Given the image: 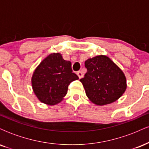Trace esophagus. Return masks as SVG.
Segmentation results:
<instances>
[{
    "mask_svg": "<svg viewBox=\"0 0 149 149\" xmlns=\"http://www.w3.org/2000/svg\"><path fill=\"white\" fill-rule=\"evenodd\" d=\"M77 76H78L79 78H81L82 77H83V73H82L81 71H78V72H77Z\"/></svg>",
    "mask_w": 149,
    "mask_h": 149,
    "instance_id": "obj_1",
    "label": "esophagus"
}]
</instances>
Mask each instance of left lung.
<instances>
[{"mask_svg":"<svg viewBox=\"0 0 149 149\" xmlns=\"http://www.w3.org/2000/svg\"><path fill=\"white\" fill-rule=\"evenodd\" d=\"M87 73L80 81L87 97L97 106H104L116 102L127 88L124 73L106 55L89 58L85 61Z\"/></svg>","mask_w":149,"mask_h":149,"instance_id":"8db88e82","label":"left lung"}]
</instances>
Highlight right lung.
Wrapping results in <instances>:
<instances>
[{
    "instance_id": "add662e5",
    "label": "right lung",
    "mask_w": 149,
    "mask_h": 149,
    "mask_svg": "<svg viewBox=\"0 0 149 149\" xmlns=\"http://www.w3.org/2000/svg\"><path fill=\"white\" fill-rule=\"evenodd\" d=\"M78 79L71 69V61L64 60L59 52L51 53L34 70L32 89L40 102L54 106L64 100L69 85Z\"/></svg>"
}]
</instances>
